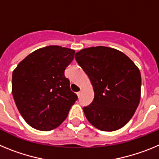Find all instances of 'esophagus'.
Masks as SVG:
<instances>
[{"label":"esophagus","instance_id":"obj_1","mask_svg":"<svg viewBox=\"0 0 159 159\" xmlns=\"http://www.w3.org/2000/svg\"><path fill=\"white\" fill-rule=\"evenodd\" d=\"M76 94H77V95H78V97H80V95H81V91H80V92H78Z\"/></svg>","mask_w":159,"mask_h":159}]
</instances>
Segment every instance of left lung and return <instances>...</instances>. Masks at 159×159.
Instances as JSON below:
<instances>
[{"mask_svg": "<svg viewBox=\"0 0 159 159\" xmlns=\"http://www.w3.org/2000/svg\"><path fill=\"white\" fill-rule=\"evenodd\" d=\"M75 59L90 79L95 93L92 103L83 107L88 121L102 131L123 127L139 103V68L124 53L104 46L82 49Z\"/></svg>", "mask_w": 159, "mask_h": 159, "instance_id": "1", "label": "left lung"}]
</instances>
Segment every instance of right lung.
<instances>
[{
  "label": "right lung",
  "instance_id": "add662e5",
  "mask_svg": "<svg viewBox=\"0 0 159 159\" xmlns=\"http://www.w3.org/2000/svg\"><path fill=\"white\" fill-rule=\"evenodd\" d=\"M74 56L72 49L48 46L29 55L12 72L14 101L33 128L48 131L57 127L78 99L64 75Z\"/></svg>",
  "mask_w": 159,
  "mask_h": 159
}]
</instances>
